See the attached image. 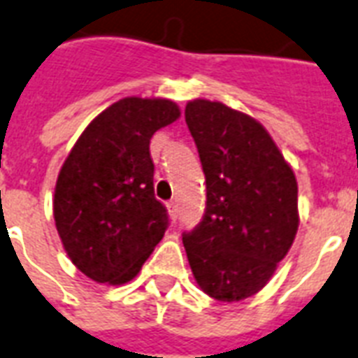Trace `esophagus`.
<instances>
[{
    "label": "esophagus",
    "mask_w": 358,
    "mask_h": 358,
    "mask_svg": "<svg viewBox=\"0 0 358 358\" xmlns=\"http://www.w3.org/2000/svg\"><path fill=\"white\" fill-rule=\"evenodd\" d=\"M168 210H170V217L176 220L177 218V201L176 199H171L170 203H168Z\"/></svg>",
    "instance_id": "34e87169"
}]
</instances>
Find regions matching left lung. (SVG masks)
<instances>
[{
  "label": "left lung",
  "mask_w": 358,
  "mask_h": 358,
  "mask_svg": "<svg viewBox=\"0 0 358 358\" xmlns=\"http://www.w3.org/2000/svg\"><path fill=\"white\" fill-rule=\"evenodd\" d=\"M205 173L201 222L182 235L188 263L209 297L237 303L273 278L299 229L297 179L265 127L222 102L185 108Z\"/></svg>",
  "instance_id": "left-lung-1"
}]
</instances>
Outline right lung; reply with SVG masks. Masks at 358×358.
I'll return each mask as SVG.
<instances>
[{
    "instance_id": "add662e5",
    "label": "right lung",
    "mask_w": 358,
    "mask_h": 358,
    "mask_svg": "<svg viewBox=\"0 0 358 358\" xmlns=\"http://www.w3.org/2000/svg\"><path fill=\"white\" fill-rule=\"evenodd\" d=\"M179 115L168 99H121L85 127L61 166L55 228L87 278L127 284L164 237L168 215L155 198L149 141Z\"/></svg>"
}]
</instances>
